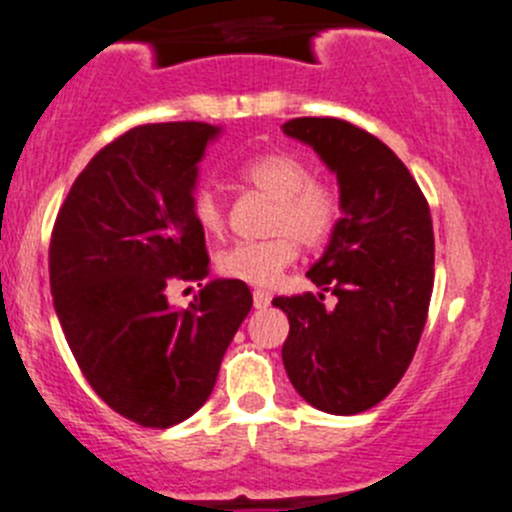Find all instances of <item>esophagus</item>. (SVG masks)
Wrapping results in <instances>:
<instances>
[{"mask_svg": "<svg viewBox=\"0 0 512 512\" xmlns=\"http://www.w3.org/2000/svg\"><path fill=\"white\" fill-rule=\"evenodd\" d=\"M268 303H271V293L261 291V288H256V291H254V306L256 308H266Z\"/></svg>", "mask_w": 512, "mask_h": 512, "instance_id": "obj_1", "label": "esophagus"}]
</instances>
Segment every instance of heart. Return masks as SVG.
Returning a JSON list of instances; mask_svg holds the SVG:
<instances>
[{
  "mask_svg": "<svg viewBox=\"0 0 512 512\" xmlns=\"http://www.w3.org/2000/svg\"><path fill=\"white\" fill-rule=\"evenodd\" d=\"M241 179L273 199L271 239L241 241L219 256V271L251 286H271L296 261L298 241L318 249L336 234L343 196L336 184L313 176L311 164L291 151H268L241 166ZM191 216L209 236L226 231V209L214 186H201L191 199Z\"/></svg>",
  "mask_w": 512,
  "mask_h": 512,
  "instance_id": "obj_1",
  "label": "heart"
}]
</instances>
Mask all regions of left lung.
Listing matches in <instances>:
<instances>
[{"mask_svg":"<svg viewBox=\"0 0 512 512\" xmlns=\"http://www.w3.org/2000/svg\"><path fill=\"white\" fill-rule=\"evenodd\" d=\"M283 134L313 146L343 196L341 224L306 273L321 293L273 298L291 323L283 366L303 401L353 416L381 403L411 366L433 293V221L406 164L361 126L301 116Z\"/></svg>","mask_w":512,"mask_h":512,"instance_id":"left-lung-1","label":"left lung"}]
</instances>
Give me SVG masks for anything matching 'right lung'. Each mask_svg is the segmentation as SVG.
Returning <instances> with one entry per match:
<instances>
[{"label":"right lung","instance_id":"1","mask_svg":"<svg viewBox=\"0 0 512 512\" xmlns=\"http://www.w3.org/2000/svg\"><path fill=\"white\" fill-rule=\"evenodd\" d=\"M219 131L204 121L126 131L86 164L54 221L49 283L69 348L96 396L144 428L204 406L254 306L236 278L209 281L186 308L166 298L174 281L209 276L191 199Z\"/></svg>","mask_w":512,"mask_h":512}]
</instances>
